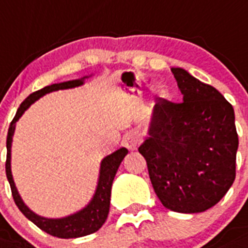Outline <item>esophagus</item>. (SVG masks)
Returning <instances> with one entry per match:
<instances>
[{
  "label": "esophagus",
  "mask_w": 248,
  "mask_h": 248,
  "mask_svg": "<svg viewBox=\"0 0 248 248\" xmlns=\"http://www.w3.org/2000/svg\"><path fill=\"white\" fill-rule=\"evenodd\" d=\"M140 142H141L140 136H138V135L134 134V132H128V134H126L124 136V146L127 149H130V150H135V149L138 148Z\"/></svg>",
  "instance_id": "obj_1"
}]
</instances>
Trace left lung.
I'll use <instances>...</instances> for the list:
<instances>
[{
    "instance_id": "left-lung-1",
    "label": "left lung",
    "mask_w": 248,
    "mask_h": 248,
    "mask_svg": "<svg viewBox=\"0 0 248 248\" xmlns=\"http://www.w3.org/2000/svg\"><path fill=\"white\" fill-rule=\"evenodd\" d=\"M181 103L159 98L139 152L163 206L177 213L208 210L235 178L238 135L232 104L211 85L172 67Z\"/></svg>"
}]
</instances>
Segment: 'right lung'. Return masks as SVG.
I'll return each mask as SVG.
<instances>
[{
	"instance_id": "right-lung-1",
	"label": "right lung",
	"mask_w": 248,
	"mask_h": 248,
	"mask_svg": "<svg viewBox=\"0 0 248 248\" xmlns=\"http://www.w3.org/2000/svg\"><path fill=\"white\" fill-rule=\"evenodd\" d=\"M89 76H84L81 78L76 80H70V81L58 82V84H52L43 89L30 94L23 103L20 104L19 109L16 112L13 122L10 124L9 132H7V140H6V148H7V158H6V176L9 180L11 192H13L14 201L16 206L20 209V211L33 222L38 228L44 231L48 234L58 237V238H78V237H84V235L92 234L96 232L98 229L104 224L107 220L108 213H109L110 205V190H112V183H113L114 176L117 173L118 167L122 163L124 158L127 155L128 150L126 148H121L114 153L107 155L100 162L99 177H98V183H96L95 192L93 195L92 200L85 208L81 210L76 211L74 214H70L63 218H44L40 215L35 214L33 210H30L20 196L19 191L16 188L15 182L13 178V172H11V145H13V136L15 132L16 122L19 121L28 108L31 104L42 98L48 93L57 92V90L71 89L84 84L85 78Z\"/></svg>"
}]
</instances>
